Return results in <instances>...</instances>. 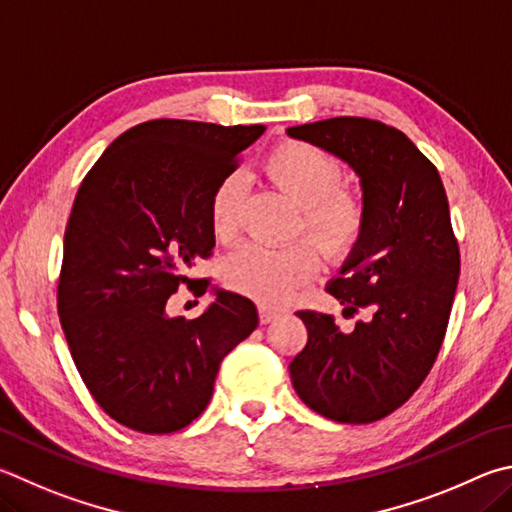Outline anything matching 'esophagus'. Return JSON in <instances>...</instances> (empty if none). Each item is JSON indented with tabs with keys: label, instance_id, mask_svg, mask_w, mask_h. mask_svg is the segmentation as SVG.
Returning <instances> with one entry per match:
<instances>
[{
	"label": "esophagus",
	"instance_id": "34e87169",
	"mask_svg": "<svg viewBox=\"0 0 512 512\" xmlns=\"http://www.w3.org/2000/svg\"><path fill=\"white\" fill-rule=\"evenodd\" d=\"M277 318H280V313H277L275 309H268V306H259V322L271 324Z\"/></svg>",
	"mask_w": 512,
	"mask_h": 512
}]
</instances>
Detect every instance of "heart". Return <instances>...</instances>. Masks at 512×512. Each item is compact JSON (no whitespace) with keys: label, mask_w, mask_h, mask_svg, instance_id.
I'll list each match as a JSON object with an SVG mask.
<instances>
[{"label":"heart","mask_w":512,"mask_h":512,"mask_svg":"<svg viewBox=\"0 0 512 512\" xmlns=\"http://www.w3.org/2000/svg\"><path fill=\"white\" fill-rule=\"evenodd\" d=\"M264 172L295 206L297 232H306L333 262H345L367 232L369 212L362 194L345 185L347 167L340 156L304 141H282L264 159ZM246 181L228 172L215 185L208 203L210 228L221 244L239 232V208ZM309 241L284 248L244 246L221 264V280L232 291L264 304H280L320 271V255Z\"/></svg>","instance_id":"heart-1"}]
</instances>
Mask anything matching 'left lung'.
Returning <instances> with one entry per match:
<instances>
[{
  "label": "left lung",
  "instance_id": "8db88e82",
  "mask_svg": "<svg viewBox=\"0 0 512 512\" xmlns=\"http://www.w3.org/2000/svg\"><path fill=\"white\" fill-rule=\"evenodd\" d=\"M288 136L340 156L360 174L369 224L327 291L345 315L367 313L349 333L336 318L297 311L304 349L288 371L297 396L338 423H374L398 410L430 374L448 329L461 253L434 163L401 129L340 116Z\"/></svg>",
  "mask_w": 512,
  "mask_h": 512
}]
</instances>
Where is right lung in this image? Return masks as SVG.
Returning a JSON list of instances; mask_svg holds the SVG:
<instances>
[{
  "label": "right lung",
  "instance_id": "1",
  "mask_svg": "<svg viewBox=\"0 0 512 512\" xmlns=\"http://www.w3.org/2000/svg\"><path fill=\"white\" fill-rule=\"evenodd\" d=\"M264 125L147 120L120 134L82 179L58 280L71 358L120 425L172 434L206 410L219 365L257 327L248 297L217 291L194 320L165 313L215 246L208 203ZM210 280L190 288L206 293Z\"/></svg>",
  "mask_w": 512,
  "mask_h": 512
}]
</instances>
